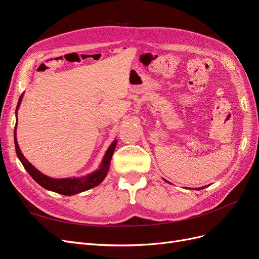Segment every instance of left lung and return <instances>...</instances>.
<instances>
[{"mask_svg": "<svg viewBox=\"0 0 259 259\" xmlns=\"http://www.w3.org/2000/svg\"><path fill=\"white\" fill-rule=\"evenodd\" d=\"M203 188H204V187H202V188H197V190H201V189H203Z\"/></svg>", "mask_w": 259, "mask_h": 259, "instance_id": "obj_1", "label": "left lung"}]
</instances>
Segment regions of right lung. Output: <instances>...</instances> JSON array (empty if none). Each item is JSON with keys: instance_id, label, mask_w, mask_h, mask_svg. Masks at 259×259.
Wrapping results in <instances>:
<instances>
[{"instance_id": "obj_1", "label": "right lung", "mask_w": 259, "mask_h": 259, "mask_svg": "<svg viewBox=\"0 0 259 259\" xmlns=\"http://www.w3.org/2000/svg\"><path fill=\"white\" fill-rule=\"evenodd\" d=\"M21 99H22V95L20 96V98L18 100L16 112H17L19 105L21 103ZM16 126H17V123H16ZM16 128L17 127H15V132H14V142H15V149H16V153H17L18 159L22 163L23 167L26 168L29 175L32 177L38 185L45 188V189L57 192L60 194H64V195H72V194L80 193V192H83L86 190H90V189H92V188L98 186L107 176L109 166H110V161L112 158V154L114 152V149L116 147L117 140H114V142L110 145V147L108 148V150L103 159V162H101L100 168L97 169L96 171H94V173L85 176V177H82V178L74 177V178L56 179V178H52V177H49V176L42 174L40 170H37L32 165V164H31L25 158V156H23V154L21 153L20 149H19L18 143H17Z\"/></svg>"}]
</instances>
